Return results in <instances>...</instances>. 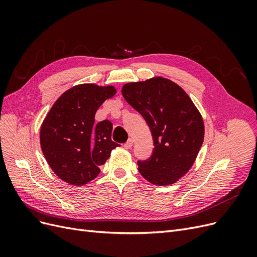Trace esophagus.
Listing matches in <instances>:
<instances>
[{
    "mask_svg": "<svg viewBox=\"0 0 257 257\" xmlns=\"http://www.w3.org/2000/svg\"><path fill=\"white\" fill-rule=\"evenodd\" d=\"M133 144H134V141L132 138H128V141L124 144V148H125V149H131L132 148V146H133Z\"/></svg>",
    "mask_w": 257,
    "mask_h": 257,
    "instance_id": "esophagus-1",
    "label": "esophagus"
}]
</instances>
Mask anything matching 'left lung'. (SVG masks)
Instances as JSON below:
<instances>
[{
    "label": "left lung",
    "mask_w": 257,
    "mask_h": 257,
    "mask_svg": "<svg viewBox=\"0 0 257 257\" xmlns=\"http://www.w3.org/2000/svg\"><path fill=\"white\" fill-rule=\"evenodd\" d=\"M121 92L144 116L153 137V153L138 161L139 173L155 185L177 182L191 169L203 145V116L180 85L163 77L125 83Z\"/></svg>",
    "instance_id": "8db88e82"
}]
</instances>
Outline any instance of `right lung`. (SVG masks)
Wrapping results in <instances>:
<instances>
[{
	"instance_id": "obj_1",
	"label": "right lung",
	"mask_w": 257,
	"mask_h": 257,
	"mask_svg": "<svg viewBox=\"0 0 257 257\" xmlns=\"http://www.w3.org/2000/svg\"><path fill=\"white\" fill-rule=\"evenodd\" d=\"M116 93L113 85L82 83L68 89L53 104L41 126L46 161L60 179L83 185L100 173L115 147L109 120L94 124L95 112Z\"/></svg>"
}]
</instances>
